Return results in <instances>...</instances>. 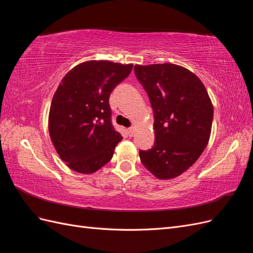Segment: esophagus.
Masks as SVG:
<instances>
[{
  "instance_id": "34e87169",
  "label": "esophagus",
  "mask_w": 253,
  "mask_h": 253,
  "mask_svg": "<svg viewBox=\"0 0 253 253\" xmlns=\"http://www.w3.org/2000/svg\"><path fill=\"white\" fill-rule=\"evenodd\" d=\"M127 134H128L129 137H133L134 134H135V128H134V127H129V128L127 129Z\"/></svg>"
}]
</instances>
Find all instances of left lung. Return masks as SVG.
Listing matches in <instances>:
<instances>
[{"label":"left lung","mask_w":253,"mask_h":253,"mask_svg":"<svg viewBox=\"0 0 253 253\" xmlns=\"http://www.w3.org/2000/svg\"><path fill=\"white\" fill-rule=\"evenodd\" d=\"M134 71L154 112V147L139 151L141 163L158 179L177 177L208 144L213 120L208 91L195 74L176 64H137Z\"/></svg>","instance_id":"1"}]
</instances>
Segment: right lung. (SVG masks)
I'll use <instances>...</instances> for the list:
<instances>
[{"mask_svg":"<svg viewBox=\"0 0 253 253\" xmlns=\"http://www.w3.org/2000/svg\"><path fill=\"white\" fill-rule=\"evenodd\" d=\"M133 64L86 61L75 66L52 97L48 131L70 169L91 174L108 164L122 136L112 125L109 99Z\"/></svg>","mask_w":253,"mask_h":253,"instance_id":"1","label":"right lung"}]
</instances>
